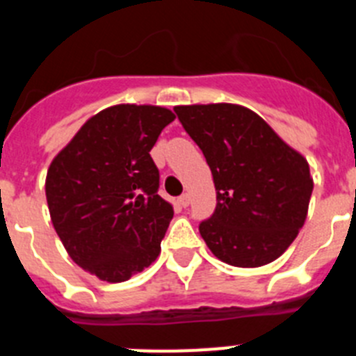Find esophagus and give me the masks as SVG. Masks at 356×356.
I'll list each match as a JSON object with an SVG mask.
<instances>
[{
    "mask_svg": "<svg viewBox=\"0 0 356 356\" xmlns=\"http://www.w3.org/2000/svg\"><path fill=\"white\" fill-rule=\"evenodd\" d=\"M188 203H191V197H188V194H184V196L178 197V205L184 207V209H187Z\"/></svg>",
    "mask_w": 356,
    "mask_h": 356,
    "instance_id": "1",
    "label": "esophagus"
}]
</instances>
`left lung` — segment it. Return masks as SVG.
<instances>
[{"instance_id":"obj_1","label":"left lung","mask_w":356,"mask_h":356,"mask_svg":"<svg viewBox=\"0 0 356 356\" xmlns=\"http://www.w3.org/2000/svg\"><path fill=\"white\" fill-rule=\"evenodd\" d=\"M213 176L217 205L200 234L217 259L259 267L284 253L307 219V160L251 110L229 103L175 106Z\"/></svg>"}]
</instances>
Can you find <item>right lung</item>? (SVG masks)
I'll return each mask as SVG.
<instances>
[{"label":"right lung","mask_w":356,"mask_h":356,"mask_svg":"<svg viewBox=\"0 0 356 356\" xmlns=\"http://www.w3.org/2000/svg\"><path fill=\"white\" fill-rule=\"evenodd\" d=\"M171 110L115 105L80 128L53 159L46 200L69 257L105 282H127L160 253L172 207L159 196L149 151Z\"/></svg>","instance_id":"obj_1"}]
</instances>
